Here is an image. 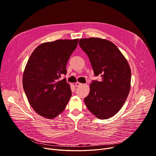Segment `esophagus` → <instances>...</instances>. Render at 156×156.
<instances>
[{"mask_svg": "<svg viewBox=\"0 0 156 156\" xmlns=\"http://www.w3.org/2000/svg\"><path fill=\"white\" fill-rule=\"evenodd\" d=\"M81 85H83V84L81 83H79V82H76V83H75V86H76V87H80V86H81Z\"/></svg>", "mask_w": 156, "mask_h": 156, "instance_id": "obj_1", "label": "esophagus"}]
</instances>
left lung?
Instances as JSON below:
<instances>
[{"mask_svg": "<svg viewBox=\"0 0 156 156\" xmlns=\"http://www.w3.org/2000/svg\"><path fill=\"white\" fill-rule=\"evenodd\" d=\"M81 49L88 55L95 76L84 102L88 109L99 119L111 118L121 109L128 95L131 83L129 66L118 47L107 40L82 38Z\"/></svg>", "mask_w": 156, "mask_h": 156, "instance_id": "8db88e82", "label": "left lung"}]
</instances>
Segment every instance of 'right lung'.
I'll use <instances>...</instances> for the list:
<instances>
[{
  "mask_svg": "<svg viewBox=\"0 0 156 156\" xmlns=\"http://www.w3.org/2000/svg\"><path fill=\"white\" fill-rule=\"evenodd\" d=\"M78 39L57 40L38 45L28 61L23 86L30 105L39 115L48 119L58 116L72 95L66 80V64Z\"/></svg>",
  "mask_w": 156,
  "mask_h": 156,
  "instance_id": "1",
  "label": "right lung"
}]
</instances>
